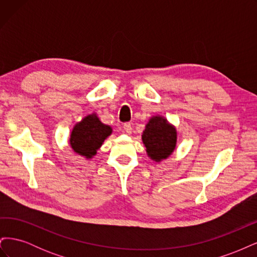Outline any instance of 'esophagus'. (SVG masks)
<instances>
[{
    "label": "esophagus",
    "instance_id": "esophagus-1",
    "mask_svg": "<svg viewBox=\"0 0 257 257\" xmlns=\"http://www.w3.org/2000/svg\"><path fill=\"white\" fill-rule=\"evenodd\" d=\"M123 128H124V131L126 132V133H132V124L130 123V122H126V123H124V125H123Z\"/></svg>",
    "mask_w": 257,
    "mask_h": 257
}]
</instances>
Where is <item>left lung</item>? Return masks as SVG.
Listing matches in <instances>:
<instances>
[{"instance_id":"1","label":"left lung","mask_w":257,"mask_h":257,"mask_svg":"<svg viewBox=\"0 0 257 257\" xmlns=\"http://www.w3.org/2000/svg\"><path fill=\"white\" fill-rule=\"evenodd\" d=\"M143 142L148 155L155 162H160L173 153L177 142L176 130L162 116H154L146 125Z\"/></svg>"}]
</instances>
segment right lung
I'll return each instance as SVG.
<instances>
[{"mask_svg":"<svg viewBox=\"0 0 257 257\" xmlns=\"http://www.w3.org/2000/svg\"><path fill=\"white\" fill-rule=\"evenodd\" d=\"M110 134V126L103 124L95 114H90L76 124L69 142L75 152L92 158Z\"/></svg>","mask_w":257,"mask_h":257,"instance_id":"1","label":"right lung"}]
</instances>
